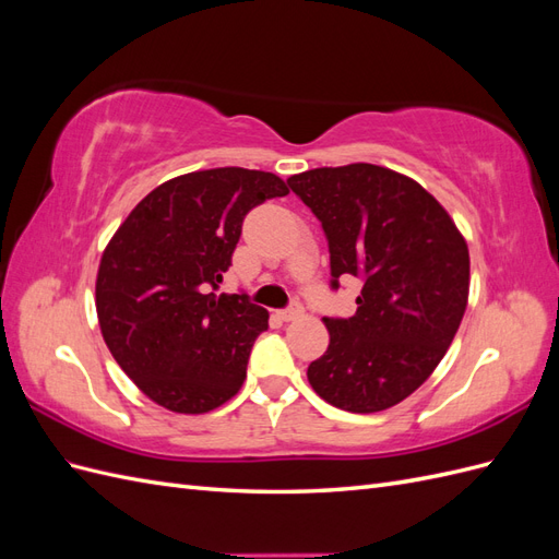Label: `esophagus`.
Segmentation results:
<instances>
[{"instance_id":"esophagus-1","label":"esophagus","mask_w":559,"mask_h":559,"mask_svg":"<svg viewBox=\"0 0 559 559\" xmlns=\"http://www.w3.org/2000/svg\"><path fill=\"white\" fill-rule=\"evenodd\" d=\"M277 314H280V319H282V321H294V319H298V317L302 314V308L298 306V302H294V306H292V308H286V310H280Z\"/></svg>"}]
</instances>
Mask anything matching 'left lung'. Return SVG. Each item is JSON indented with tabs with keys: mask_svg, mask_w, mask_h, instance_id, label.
<instances>
[{
	"mask_svg": "<svg viewBox=\"0 0 559 559\" xmlns=\"http://www.w3.org/2000/svg\"><path fill=\"white\" fill-rule=\"evenodd\" d=\"M286 181L326 233L333 289L343 275L364 282L357 314L324 319L329 349L308 380L341 411L392 408L427 382L462 324L464 235L427 189L382 165L317 167Z\"/></svg>",
	"mask_w": 559,
	"mask_h": 559,
	"instance_id": "1",
	"label": "left lung"
}]
</instances>
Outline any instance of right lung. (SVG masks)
Masks as SVG:
<instances>
[{
	"label": "right lung",
	"instance_id": "right-lung-1",
	"mask_svg": "<svg viewBox=\"0 0 559 559\" xmlns=\"http://www.w3.org/2000/svg\"><path fill=\"white\" fill-rule=\"evenodd\" d=\"M286 193L277 175L245 167L179 175L140 200L105 247L99 331L123 373L163 408L202 415L240 392L270 314L216 289L247 212Z\"/></svg>",
	"mask_w": 559,
	"mask_h": 559
}]
</instances>
